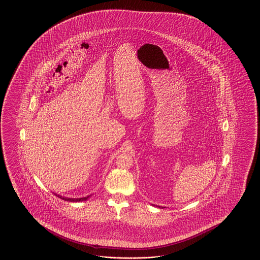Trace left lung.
<instances>
[{
	"instance_id": "obj_1",
	"label": "left lung",
	"mask_w": 260,
	"mask_h": 260,
	"mask_svg": "<svg viewBox=\"0 0 260 260\" xmlns=\"http://www.w3.org/2000/svg\"><path fill=\"white\" fill-rule=\"evenodd\" d=\"M154 205V206H155V205ZM158 207H160V206H158ZM161 208H162V207H161Z\"/></svg>"
}]
</instances>
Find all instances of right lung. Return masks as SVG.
I'll use <instances>...</instances> for the list:
<instances>
[{"label":"right lung","instance_id":"obj_1","mask_svg":"<svg viewBox=\"0 0 260 260\" xmlns=\"http://www.w3.org/2000/svg\"><path fill=\"white\" fill-rule=\"evenodd\" d=\"M54 194H55V196H57L58 198L64 200V201H67V202H71V203H79V202H83V201H86V200L88 199L89 197L91 196V195H88V196H86V197H83V198H68V197L61 196V195H57V194L55 193Z\"/></svg>","mask_w":260,"mask_h":260}]
</instances>
